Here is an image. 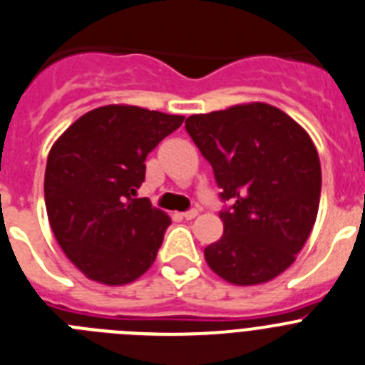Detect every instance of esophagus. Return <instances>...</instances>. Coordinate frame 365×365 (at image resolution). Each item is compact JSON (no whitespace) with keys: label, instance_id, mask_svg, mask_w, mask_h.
Masks as SVG:
<instances>
[{"label":"esophagus","instance_id":"34e87169","mask_svg":"<svg viewBox=\"0 0 365 365\" xmlns=\"http://www.w3.org/2000/svg\"><path fill=\"white\" fill-rule=\"evenodd\" d=\"M197 214H199L197 210H188V212H182V214H180V217L186 219V221H190V219L197 217Z\"/></svg>","mask_w":365,"mask_h":365}]
</instances>
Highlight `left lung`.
<instances>
[{
	"instance_id": "obj_1",
	"label": "left lung",
	"mask_w": 365,
	"mask_h": 365,
	"mask_svg": "<svg viewBox=\"0 0 365 365\" xmlns=\"http://www.w3.org/2000/svg\"><path fill=\"white\" fill-rule=\"evenodd\" d=\"M186 131L214 168L221 197V240L205 259L232 285H261L296 261L311 235L322 193L312 138L282 109L247 102L192 115Z\"/></svg>"
}]
</instances>
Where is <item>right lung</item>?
<instances>
[{"instance_id":"right-lung-1","label":"right lung","mask_w":365,"mask_h":365,"mask_svg":"<svg viewBox=\"0 0 365 365\" xmlns=\"http://www.w3.org/2000/svg\"><path fill=\"white\" fill-rule=\"evenodd\" d=\"M182 120L138 106H102L53 144L43 182L47 217L63 254L86 278L128 285L153 265L172 219L135 195L148 153Z\"/></svg>"}]
</instances>
